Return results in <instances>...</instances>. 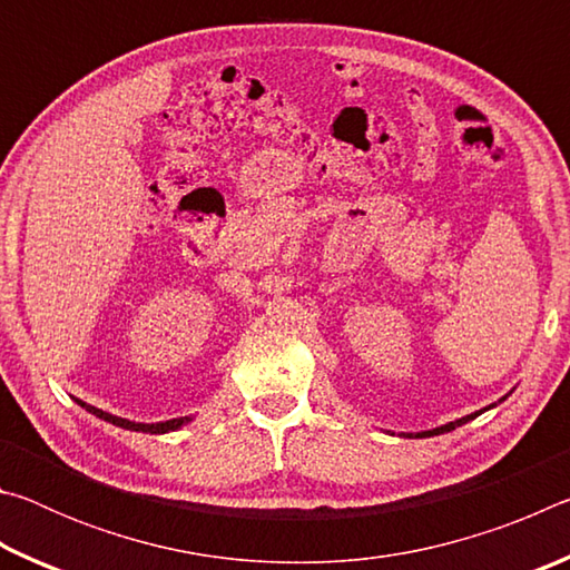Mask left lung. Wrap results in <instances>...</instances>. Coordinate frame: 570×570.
I'll return each instance as SVG.
<instances>
[{
  "mask_svg": "<svg viewBox=\"0 0 570 570\" xmlns=\"http://www.w3.org/2000/svg\"><path fill=\"white\" fill-rule=\"evenodd\" d=\"M475 414H478V412H475ZM475 414H468V417H462V420H458V422L442 424V428H438V430H430V432H417V435H414V438H432V435H442V432H450V430H455V428H460V424H465V422H470L472 417H475Z\"/></svg>",
  "mask_w": 570,
  "mask_h": 570,
  "instance_id": "1",
  "label": "left lung"
}]
</instances>
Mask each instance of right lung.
I'll use <instances>...</instances> for the list:
<instances>
[{"label":"right lung","mask_w":570,"mask_h":570,"mask_svg":"<svg viewBox=\"0 0 570 570\" xmlns=\"http://www.w3.org/2000/svg\"><path fill=\"white\" fill-rule=\"evenodd\" d=\"M80 402V400H77ZM80 407H85L88 412H92L95 417H100L105 422H112L118 424L122 430H132V432H150V435H163V432H170V430H178L180 424H186L188 417H178V420H168V422H156V424H140V422H130V420H122V417H115V414L102 412L98 407H92V404H85L80 402Z\"/></svg>","instance_id":"1"}]
</instances>
